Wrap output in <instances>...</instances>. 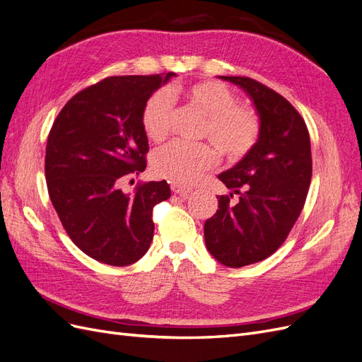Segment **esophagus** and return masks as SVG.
Listing matches in <instances>:
<instances>
[{"label": "esophagus", "instance_id": "obj_1", "mask_svg": "<svg viewBox=\"0 0 362 362\" xmlns=\"http://www.w3.org/2000/svg\"><path fill=\"white\" fill-rule=\"evenodd\" d=\"M170 187H172V192H173V193H177V194L182 196V198H185V196H187V194L190 193V189L182 187V185H180V184H172Z\"/></svg>", "mask_w": 362, "mask_h": 362}]
</instances>
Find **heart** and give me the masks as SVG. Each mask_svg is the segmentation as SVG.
Wrapping results in <instances>:
<instances>
[{
	"label": "heart",
	"instance_id": "heart-1",
	"mask_svg": "<svg viewBox=\"0 0 362 362\" xmlns=\"http://www.w3.org/2000/svg\"><path fill=\"white\" fill-rule=\"evenodd\" d=\"M175 92L160 89L152 93L141 108V128L146 137L161 144L170 134L175 117ZM184 98L205 116L202 137L210 144H170L152 157V170L173 184L192 185L204 178L218 163V151L231 163L246 158L261 136V119L254 108L240 105L235 92L218 81L189 86Z\"/></svg>",
	"mask_w": 362,
	"mask_h": 362
}]
</instances>
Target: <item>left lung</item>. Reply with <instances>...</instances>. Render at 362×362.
I'll list each match as a JSON object with an SVG mask.
<instances>
[{
    "label": "left lung",
    "mask_w": 362,
    "mask_h": 362,
    "mask_svg": "<svg viewBox=\"0 0 362 362\" xmlns=\"http://www.w3.org/2000/svg\"><path fill=\"white\" fill-rule=\"evenodd\" d=\"M242 87L261 119L250 154L218 175L240 196H218V210L204 225L205 245L223 266L243 267L266 259L286 242L308 194L313 158L310 133L299 112L278 92L249 76H221Z\"/></svg>",
    "instance_id": "1"
}]
</instances>
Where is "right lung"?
<instances>
[{
  "label": "right lung",
  "mask_w": 362,
  "mask_h": 362,
  "mask_svg": "<svg viewBox=\"0 0 362 362\" xmlns=\"http://www.w3.org/2000/svg\"><path fill=\"white\" fill-rule=\"evenodd\" d=\"M173 72L108 76L74 95L47 141L49 199L69 238L86 255L110 266L144 257L154 237L152 210L170 198L166 181L120 182L146 169L141 108Z\"/></svg>",
  "instance_id": "right-lung-1"
}]
</instances>
